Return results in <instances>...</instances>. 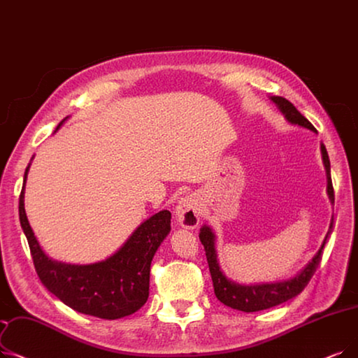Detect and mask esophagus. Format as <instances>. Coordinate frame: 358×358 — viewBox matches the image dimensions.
Returning <instances> with one entry per match:
<instances>
[{"label":"esophagus","instance_id":"1","mask_svg":"<svg viewBox=\"0 0 358 358\" xmlns=\"http://www.w3.org/2000/svg\"><path fill=\"white\" fill-rule=\"evenodd\" d=\"M201 201L199 196L190 194L178 200L176 206V217L178 224L185 229H194L200 222Z\"/></svg>","mask_w":358,"mask_h":358}]
</instances>
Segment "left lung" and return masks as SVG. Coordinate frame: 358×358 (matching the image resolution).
I'll use <instances>...</instances> for the list:
<instances>
[{
  "label": "left lung",
  "instance_id": "8db88e82",
  "mask_svg": "<svg viewBox=\"0 0 358 358\" xmlns=\"http://www.w3.org/2000/svg\"><path fill=\"white\" fill-rule=\"evenodd\" d=\"M284 115V118L292 124V126H297L301 129H307L310 131L316 133V129L313 127V124L310 122L304 115H301L297 108H295L289 101L281 96H271L269 98ZM320 152H322V161L324 165L326 171V193H328V197L331 200V203H335V194H334V187H332V180H331V162L328 152H326V148L323 143H320ZM334 227V215L331 217V224L329 229L326 232V236L322 241V245L319 247V250L316 255L312 257L304 268H301L297 273L284 278V279H275V281H263V282H252V284H240L237 281H232L231 278H228L224 271L220 266V262H217V255H216V236L213 229L209 225H203L200 228L199 232V238L205 247L206 257H208V265L212 276V282H213V289L216 299L225 306L241 310V312L250 313V312H259V310H265L271 308L273 306L281 304L284 301H288L304 289V287L308 284L310 279H312L313 273L316 272V268L319 266L322 255H323V248L329 240V236L332 232Z\"/></svg>",
  "mask_w": 358,
  "mask_h": 358
}]
</instances>
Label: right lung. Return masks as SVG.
<instances>
[{
  "instance_id": "add662e5",
  "label": "right lung",
  "mask_w": 358,
  "mask_h": 358,
  "mask_svg": "<svg viewBox=\"0 0 358 358\" xmlns=\"http://www.w3.org/2000/svg\"><path fill=\"white\" fill-rule=\"evenodd\" d=\"M61 121L55 131L69 120ZM19 200L20 225L42 284L66 306L83 315L115 320L133 315L149 297L150 263L171 231V212L161 210L138 225L115 253L87 265L58 262L43 252L24 210V185Z\"/></svg>"
}]
</instances>
